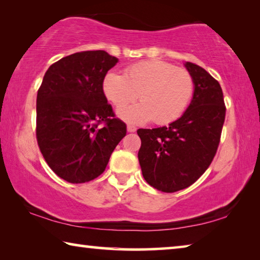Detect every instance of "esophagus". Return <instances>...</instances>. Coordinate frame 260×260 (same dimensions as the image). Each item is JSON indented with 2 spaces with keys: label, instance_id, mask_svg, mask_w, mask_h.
I'll use <instances>...</instances> for the list:
<instances>
[{
  "label": "esophagus",
  "instance_id": "obj_1",
  "mask_svg": "<svg viewBox=\"0 0 260 260\" xmlns=\"http://www.w3.org/2000/svg\"><path fill=\"white\" fill-rule=\"evenodd\" d=\"M127 131H128L129 133H134V132H136V127L133 125H128L127 126Z\"/></svg>",
  "mask_w": 260,
  "mask_h": 260
}]
</instances>
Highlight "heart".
Here are the masks:
<instances>
[{
  "mask_svg": "<svg viewBox=\"0 0 260 260\" xmlns=\"http://www.w3.org/2000/svg\"><path fill=\"white\" fill-rule=\"evenodd\" d=\"M195 89L191 73L164 60H144L126 68L125 73L109 72L103 90L118 111L139 99L140 104L124 110L120 117L141 124L151 120L170 124L186 111Z\"/></svg>",
  "mask_w": 260,
  "mask_h": 260,
  "instance_id": "heart-1",
  "label": "heart"
}]
</instances>
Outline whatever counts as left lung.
Here are the masks:
<instances>
[{
	"instance_id": "8db88e82",
	"label": "left lung",
	"mask_w": 260,
	"mask_h": 260,
	"mask_svg": "<svg viewBox=\"0 0 260 260\" xmlns=\"http://www.w3.org/2000/svg\"><path fill=\"white\" fill-rule=\"evenodd\" d=\"M195 82L188 109L178 120L138 129L143 178L157 190L175 192L199 180L218 150L226 107L220 83L199 65L184 64Z\"/></svg>"
}]
</instances>
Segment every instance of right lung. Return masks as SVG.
Listing matches in <instances>:
<instances>
[{"label":"right lung","mask_w":260,"mask_h":260,"mask_svg":"<svg viewBox=\"0 0 260 260\" xmlns=\"http://www.w3.org/2000/svg\"><path fill=\"white\" fill-rule=\"evenodd\" d=\"M117 61L104 50L76 52L50 65L43 77L37 96V140L47 164L65 181L98 178L126 135V124L103 91L104 77Z\"/></svg>","instance_id":"obj_1"}]
</instances>
